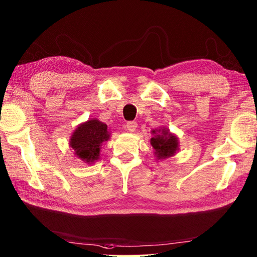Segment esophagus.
I'll return each mask as SVG.
<instances>
[{
  "label": "esophagus",
  "mask_w": 257,
  "mask_h": 257,
  "mask_svg": "<svg viewBox=\"0 0 257 257\" xmlns=\"http://www.w3.org/2000/svg\"><path fill=\"white\" fill-rule=\"evenodd\" d=\"M125 129H127L128 132H130V133L136 132L137 122H136V121H128L127 124H125Z\"/></svg>",
  "instance_id": "esophagus-1"
}]
</instances>
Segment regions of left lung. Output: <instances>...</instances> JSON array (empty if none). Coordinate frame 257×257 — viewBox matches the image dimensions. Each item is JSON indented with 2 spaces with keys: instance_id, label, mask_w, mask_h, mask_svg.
Instances as JSON below:
<instances>
[{
  "instance_id": "1",
  "label": "left lung",
  "mask_w": 257,
  "mask_h": 257,
  "mask_svg": "<svg viewBox=\"0 0 257 257\" xmlns=\"http://www.w3.org/2000/svg\"><path fill=\"white\" fill-rule=\"evenodd\" d=\"M152 134L154 136L151 139L153 148L155 149L157 160H165L167 157L173 156L179 151V141L175 135L171 134L169 129H155Z\"/></svg>"
}]
</instances>
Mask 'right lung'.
Returning <instances> with one entry per match:
<instances>
[{"label": "right lung", "mask_w": 257, "mask_h": 257, "mask_svg": "<svg viewBox=\"0 0 257 257\" xmlns=\"http://www.w3.org/2000/svg\"><path fill=\"white\" fill-rule=\"evenodd\" d=\"M110 138L108 125L97 119L87 120L74 130L69 142L75 155L87 164L99 160L101 146Z\"/></svg>", "instance_id": "1"}]
</instances>
